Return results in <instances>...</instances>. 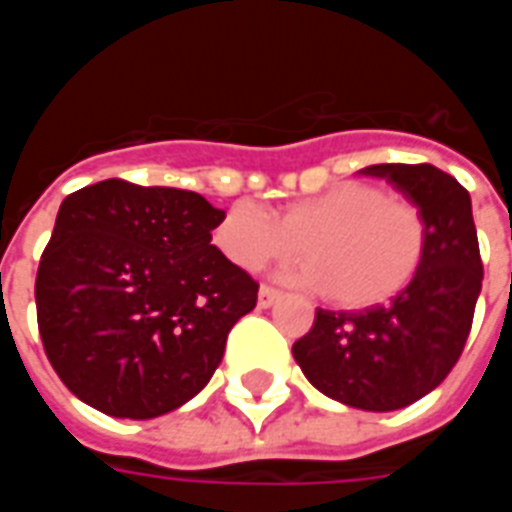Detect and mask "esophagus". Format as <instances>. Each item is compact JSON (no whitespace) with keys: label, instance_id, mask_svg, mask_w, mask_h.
Listing matches in <instances>:
<instances>
[{"label":"esophagus","instance_id":"1","mask_svg":"<svg viewBox=\"0 0 512 512\" xmlns=\"http://www.w3.org/2000/svg\"><path fill=\"white\" fill-rule=\"evenodd\" d=\"M279 299V290L271 288V285H260V293H257V304L266 310V307H271L274 301Z\"/></svg>","mask_w":512,"mask_h":512}]
</instances>
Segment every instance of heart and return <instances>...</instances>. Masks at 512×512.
<instances>
[{
	"label": "heart",
	"instance_id": "1",
	"mask_svg": "<svg viewBox=\"0 0 512 512\" xmlns=\"http://www.w3.org/2000/svg\"><path fill=\"white\" fill-rule=\"evenodd\" d=\"M216 246L246 271L304 255L296 279L351 310L389 301L411 285L428 252V219L417 202L376 183L348 180L290 202L271 216L249 202L227 208Z\"/></svg>",
	"mask_w": 512,
	"mask_h": 512
}]
</instances>
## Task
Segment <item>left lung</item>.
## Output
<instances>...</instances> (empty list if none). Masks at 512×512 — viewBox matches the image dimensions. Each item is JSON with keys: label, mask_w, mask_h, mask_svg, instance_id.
Wrapping results in <instances>:
<instances>
[{"label": "left lung", "mask_w": 512, "mask_h": 512, "mask_svg": "<svg viewBox=\"0 0 512 512\" xmlns=\"http://www.w3.org/2000/svg\"><path fill=\"white\" fill-rule=\"evenodd\" d=\"M428 219L417 277L389 304L359 312L318 310L293 356L323 395L362 411H395L450 376L461 359L483 288V260L469 191L433 164H376Z\"/></svg>", "instance_id": "8db88e82"}]
</instances>
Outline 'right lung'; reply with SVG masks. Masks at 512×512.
I'll return each instance as SVG.
<instances>
[{"label":"right lung","instance_id":"add662e5","mask_svg":"<svg viewBox=\"0 0 512 512\" xmlns=\"http://www.w3.org/2000/svg\"><path fill=\"white\" fill-rule=\"evenodd\" d=\"M224 216L197 191L109 178L68 194L35 279L54 373L109 417L183 406L219 367L257 282L211 244Z\"/></svg>","mask_w":512,"mask_h":512}]
</instances>
